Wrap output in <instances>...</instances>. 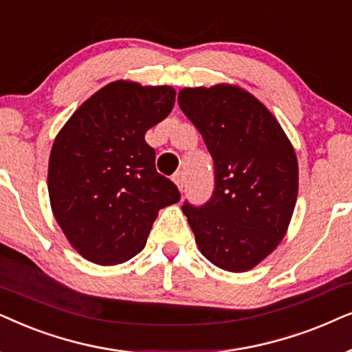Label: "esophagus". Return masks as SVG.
Wrapping results in <instances>:
<instances>
[{
    "instance_id": "esophagus-1",
    "label": "esophagus",
    "mask_w": 352,
    "mask_h": 352,
    "mask_svg": "<svg viewBox=\"0 0 352 352\" xmlns=\"http://www.w3.org/2000/svg\"><path fill=\"white\" fill-rule=\"evenodd\" d=\"M172 180H173V184L177 185V188H179L180 191L184 190V186H185V173L184 172H177L175 175L172 177Z\"/></svg>"
}]
</instances>
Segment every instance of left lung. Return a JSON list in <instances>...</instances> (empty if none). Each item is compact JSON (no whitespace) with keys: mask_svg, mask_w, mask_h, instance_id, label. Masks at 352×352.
Wrapping results in <instances>:
<instances>
[{"mask_svg":"<svg viewBox=\"0 0 352 352\" xmlns=\"http://www.w3.org/2000/svg\"><path fill=\"white\" fill-rule=\"evenodd\" d=\"M179 106L214 159L215 190L203 208L182 206L206 259L248 272L274 252L298 199V157L275 116L235 83L182 88Z\"/></svg>","mask_w":352,"mask_h":352,"instance_id":"left-lung-1","label":"left lung"}]
</instances>
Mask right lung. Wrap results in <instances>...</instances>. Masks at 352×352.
Segmentation results:
<instances>
[{"mask_svg": "<svg viewBox=\"0 0 352 352\" xmlns=\"http://www.w3.org/2000/svg\"><path fill=\"white\" fill-rule=\"evenodd\" d=\"M173 104L172 87L116 80L83 101L56 135L48 162L51 210L70 246L93 264L137 256L159 210L180 201L144 142Z\"/></svg>", "mask_w": 352, "mask_h": 352, "instance_id": "obj_1", "label": "right lung"}]
</instances>
